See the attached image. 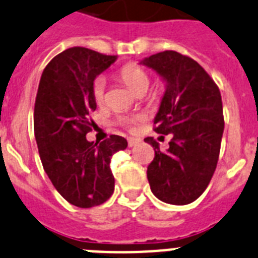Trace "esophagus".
<instances>
[{
    "instance_id": "1",
    "label": "esophagus",
    "mask_w": 258,
    "mask_h": 258,
    "mask_svg": "<svg viewBox=\"0 0 258 258\" xmlns=\"http://www.w3.org/2000/svg\"><path fill=\"white\" fill-rule=\"evenodd\" d=\"M138 144H140V140H137V138H133V137L127 138V145H129V147L137 146Z\"/></svg>"
}]
</instances>
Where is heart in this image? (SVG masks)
<instances>
[{"label":"heart","mask_w":258,"mask_h":258,"mask_svg":"<svg viewBox=\"0 0 258 258\" xmlns=\"http://www.w3.org/2000/svg\"><path fill=\"white\" fill-rule=\"evenodd\" d=\"M120 78L125 82V85L129 87L137 95L145 94L150 85V78L144 69L134 63H127L120 70ZM92 98L98 104H103L105 102V78L104 77H98L92 83ZM120 124L131 125L133 122L132 118L120 117L118 118Z\"/></svg>","instance_id":"heart-1"}]
</instances>
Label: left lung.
Instances as JSON below:
<instances>
[{"label": "left lung", "mask_w": 258, "mask_h": 258, "mask_svg": "<svg viewBox=\"0 0 258 258\" xmlns=\"http://www.w3.org/2000/svg\"><path fill=\"white\" fill-rule=\"evenodd\" d=\"M140 63L166 83L154 124L156 133L172 137L166 151L154 138H145L155 150L147 167L151 192L166 204H190L208 188L217 168L224 129L221 92L200 63L175 50Z\"/></svg>", "instance_id": "obj_1"}]
</instances>
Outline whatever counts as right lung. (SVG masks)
Listing matches in <instances>:
<instances>
[{"label": "right lung", "instance_id": "add662e5", "mask_svg": "<svg viewBox=\"0 0 258 258\" xmlns=\"http://www.w3.org/2000/svg\"><path fill=\"white\" fill-rule=\"evenodd\" d=\"M116 60L87 48H69L48 63L37 89L34 131L44 171L57 192L78 208L102 205L111 197L112 155L127 146L120 136L100 144L86 138L96 109L92 83Z\"/></svg>", "mask_w": 258, "mask_h": 258}]
</instances>
